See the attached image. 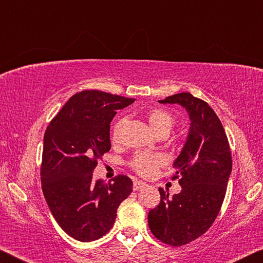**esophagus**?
Segmentation results:
<instances>
[{
  "label": "esophagus",
  "instance_id": "1",
  "mask_svg": "<svg viewBox=\"0 0 263 263\" xmlns=\"http://www.w3.org/2000/svg\"><path fill=\"white\" fill-rule=\"evenodd\" d=\"M145 185H146V183H145V182H142V181H137V180L133 181V190H135V191L144 188Z\"/></svg>",
  "mask_w": 263,
  "mask_h": 263
}]
</instances>
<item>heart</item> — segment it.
I'll return each mask as SVG.
<instances>
[{"mask_svg":"<svg viewBox=\"0 0 263 263\" xmlns=\"http://www.w3.org/2000/svg\"><path fill=\"white\" fill-rule=\"evenodd\" d=\"M147 121L151 127L153 128L158 136L160 135H168L169 132L176 124V119L169 111L161 108H153L147 111ZM126 122L125 117L118 118L115 122L111 128V139L114 142H117L121 136V131ZM167 158L162 153H154V152H137L130 161L131 168L138 174L148 177L153 175L157 169L163 164H166Z\"/></svg>","mask_w":263,"mask_h":263,"instance_id":"heart-1","label":"heart"}]
</instances>
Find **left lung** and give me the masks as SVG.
I'll list each match as a JSON object with an SVG mask.
<instances>
[{
    "mask_svg": "<svg viewBox=\"0 0 263 263\" xmlns=\"http://www.w3.org/2000/svg\"><path fill=\"white\" fill-rule=\"evenodd\" d=\"M159 102L182 105L191 122L185 144L173 164V180L180 179L181 193L169 197L159 188V205L148 212L154 237L179 247L201 237L215 221L232 172V157L224 127L206 102L190 92Z\"/></svg>",
    "mask_w": 263,
    "mask_h": 263,
    "instance_id": "left-lung-1",
    "label": "left lung"
}]
</instances>
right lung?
<instances>
[{
	"label": "right lung",
	"instance_id": "right-lung-1",
	"mask_svg": "<svg viewBox=\"0 0 263 263\" xmlns=\"http://www.w3.org/2000/svg\"><path fill=\"white\" fill-rule=\"evenodd\" d=\"M135 99L100 90L73 95L52 119L44 136L42 188L53 217L82 242L103 237L114 226L117 209L132 193L126 175L92 180L97 160L111 148L110 123Z\"/></svg>",
	"mask_w": 263,
	"mask_h": 263
}]
</instances>
